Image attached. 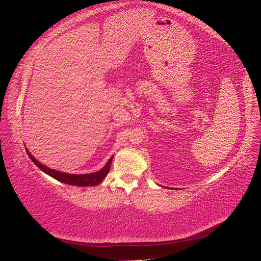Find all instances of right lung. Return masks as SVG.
Listing matches in <instances>:
<instances>
[{"mask_svg":"<svg viewBox=\"0 0 261 261\" xmlns=\"http://www.w3.org/2000/svg\"><path fill=\"white\" fill-rule=\"evenodd\" d=\"M26 151H27L28 156L31 160H33V162L37 165V167L41 171H43L44 173H46L48 175L62 181V183L74 185V186H82V187L83 186H85V187L86 186H96V185L100 184L109 173L110 168H111L112 159H113V156H112L100 171L91 173V174H68V173H63V172L45 167V165H43L42 163L37 161L33 156V154H31L27 149H26Z\"/></svg>","mask_w":261,"mask_h":261,"instance_id":"add662e5","label":"right lung"}]
</instances>
